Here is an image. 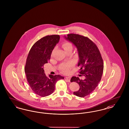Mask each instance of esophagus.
<instances>
[{"label":"esophagus","mask_w":129,"mask_h":129,"mask_svg":"<svg viewBox=\"0 0 129 129\" xmlns=\"http://www.w3.org/2000/svg\"><path fill=\"white\" fill-rule=\"evenodd\" d=\"M65 79L67 80L68 82H70V80H71V78L70 77H65Z\"/></svg>","instance_id":"34e87169"}]
</instances>
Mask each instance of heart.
<instances>
[{
  "label": "heart",
  "mask_w": 129,
  "mask_h": 129,
  "mask_svg": "<svg viewBox=\"0 0 129 129\" xmlns=\"http://www.w3.org/2000/svg\"><path fill=\"white\" fill-rule=\"evenodd\" d=\"M62 47L64 48V49L66 51L68 49L70 48H73V46L72 44L70 43L66 42V43H64L62 44ZM73 62H69L67 64H64V65H63L62 66L60 70L64 74H68L70 72L71 69L73 66Z\"/></svg>",
  "instance_id": "obj_1"
}]
</instances>
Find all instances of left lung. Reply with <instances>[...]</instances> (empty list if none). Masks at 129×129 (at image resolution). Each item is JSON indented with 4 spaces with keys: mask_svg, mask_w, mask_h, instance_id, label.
<instances>
[{
    "mask_svg": "<svg viewBox=\"0 0 129 129\" xmlns=\"http://www.w3.org/2000/svg\"><path fill=\"white\" fill-rule=\"evenodd\" d=\"M65 38L76 47L79 58V73L85 77L84 80L72 77L71 82H76L80 86L79 89L74 94L79 97H85L93 92L101 80L104 71L102 57L97 45L87 37L70 34Z\"/></svg>",
    "mask_w": 129,
    "mask_h": 129,
    "instance_id": "left-lung-1",
    "label": "left lung"
}]
</instances>
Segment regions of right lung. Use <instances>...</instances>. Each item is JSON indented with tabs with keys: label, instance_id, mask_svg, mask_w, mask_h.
Wrapping results in <instances>:
<instances>
[{
	"label": "right lung",
	"instance_id": "add662e5",
	"mask_svg": "<svg viewBox=\"0 0 129 129\" xmlns=\"http://www.w3.org/2000/svg\"><path fill=\"white\" fill-rule=\"evenodd\" d=\"M59 39L58 35L42 38L32 46L26 58L25 72L27 82L33 92L41 97L51 94L56 82L64 79L59 75H49L48 77L43 68L50 59L52 51Z\"/></svg>",
	"mask_w": 129,
	"mask_h": 129
}]
</instances>
